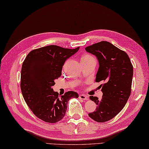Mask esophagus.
I'll return each mask as SVG.
<instances>
[{
    "mask_svg": "<svg viewBox=\"0 0 149 149\" xmlns=\"http://www.w3.org/2000/svg\"><path fill=\"white\" fill-rule=\"evenodd\" d=\"M79 98L81 99V100H88V96H86L85 95H83V94L79 95Z\"/></svg>",
    "mask_w": 149,
    "mask_h": 149,
    "instance_id": "1",
    "label": "esophagus"
}]
</instances>
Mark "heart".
Here are the masks:
<instances>
[{"label": "heart", "instance_id": "1", "mask_svg": "<svg viewBox=\"0 0 149 149\" xmlns=\"http://www.w3.org/2000/svg\"><path fill=\"white\" fill-rule=\"evenodd\" d=\"M93 58H94V57H93V56L87 54H85V55H84V56H82L81 60H88V59H93Z\"/></svg>", "mask_w": 149, "mask_h": 149}]
</instances>
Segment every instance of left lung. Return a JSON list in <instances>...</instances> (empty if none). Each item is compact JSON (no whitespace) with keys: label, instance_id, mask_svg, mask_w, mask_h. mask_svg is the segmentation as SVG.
<instances>
[{"label":"left lung","instance_id":"obj_1","mask_svg":"<svg viewBox=\"0 0 149 149\" xmlns=\"http://www.w3.org/2000/svg\"><path fill=\"white\" fill-rule=\"evenodd\" d=\"M85 49L98 60L96 82H104L100 85L103 92L101 100L90 96L97 106L96 111L88 115L96 122H105L119 113L128 101L131 93L133 65L125 52L109 42L95 43Z\"/></svg>","mask_w":149,"mask_h":149}]
</instances>
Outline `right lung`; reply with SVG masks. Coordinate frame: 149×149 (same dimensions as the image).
Wrapping results in <instances>:
<instances>
[{"instance_id": "right-lung-1", "label": "right lung", "mask_w": 149, "mask_h": 149, "mask_svg": "<svg viewBox=\"0 0 149 149\" xmlns=\"http://www.w3.org/2000/svg\"><path fill=\"white\" fill-rule=\"evenodd\" d=\"M79 49H68L50 45L31 51L24 61L21 69V89L27 106L38 118L48 123L63 118L68 102L78 98L69 91L59 96L52 86L61 75L64 63Z\"/></svg>"}]
</instances>
